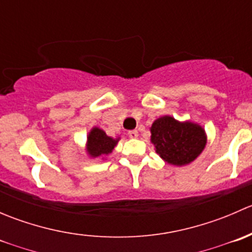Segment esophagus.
Wrapping results in <instances>:
<instances>
[{"mask_svg":"<svg viewBox=\"0 0 252 252\" xmlns=\"http://www.w3.org/2000/svg\"><path fill=\"white\" fill-rule=\"evenodd\" d=\"M128 135L130 139H136L139 136V131L138 130H130V131H128Z\"/></svg>","mask_w":252,"mask_h":252,"instance_id":"34e87169","label":"esophagus"}]
</instances>
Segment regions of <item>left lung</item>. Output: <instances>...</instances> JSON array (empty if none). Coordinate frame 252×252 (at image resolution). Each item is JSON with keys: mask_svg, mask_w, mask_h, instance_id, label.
<instances>
[{"mask_svg": "<svg viewBox=\"0 0 252 252\" xmlns=\"http://www.w3.org/2000/svg\"><path fill=\"white\" fill-rule=\"evenodd\" d=\"M151 142L164 162L185 166L204 151L207 136L205 129L194 122H179L171 116L157 118L152 123Z\"/></svg>", "mask_w": 252, "mask_h": 252, "instance_id": "8db88e82", "label": "left lung"}]
</instances>
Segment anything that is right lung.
Wrapping results in <instances>:
<instances>
[{
    "instance_id": "add662e5",
    "label": "right lung",
    "mask_w": 252,
    "mask_h": 252,
    "mask_svg": "<svg viewBox=\"0 0 252 252\" xmlns=\"http://www.w3.org/2000/svg\"><path fill=\"white\" fill-rule=\"evenodd\" d=\"M121 138H111L103 131L102 129L94 126L88 134V139H86V152L91 158H96V157H102L110 155L113 151L114 146L118 144Z\"/></svg>"
}]
</instances>
